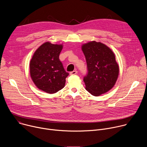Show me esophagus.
I'll return each mask as SVG.
<instances>
[{"label":"esophagus","mask_w":147,"mask_h":147,"mask_svg":"<svg viewBox=\"0 0 147 147\" xmlns=\"http://www.w3.org/2000/svg\"><path fill=\"white\" fill-rule=\"evenodd\" d=\"M77 73V71L74 70V71H73L70 72V75H75V74H76Z\"/></svg>","instance_id":"34e87169"}]
</instances>
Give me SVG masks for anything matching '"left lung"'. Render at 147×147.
Masks as SVG:
<instances>
[{
	"label": "left lung",
	"mask_w": 147,
	"mask_h": 147,
	"mask_svg": "<svg viewBox=\"0 0 147 147\" xmlns=\"http://www.w3.org/2000/svg\"><path fill=\"white\" fill-rule=\"evenodd\" d=\"M81 49L88 70L84 78L86 90L95 96L107 92L113 87L119 76L115 54L106 45L95 40L82 44Z\"/></svg>",
	"instance_id": "8db88e82"
}]
</instances>
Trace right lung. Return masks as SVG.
<instances>
[{"mask_svg":"<svg viewBox=\"0 0 147 147\" xmlns=\"http://www.w3.org/2000/svg\"><path fill=\"white\" fill-rule=\"evenodd\" d=\"M63 48V44L46 42L35 51L30 63V76L34 84L48 94L56 93L65 86L69 73L59 60Z\"/></svg>","mask_w":147,"mask_h":147,"instance_id":"obj_1","label":"right lung"}]
</instances>
